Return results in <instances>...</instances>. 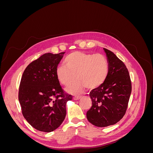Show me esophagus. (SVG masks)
Masks as SVG:
<instances>
[{"label":"esophagus","mask_w":153,"mask_h":153,"mask_svg":"<svg viewBox=\"0 0 153 153\" xmlns=\"http://www.w3.org/2000/svg\"><path fill=\"white\" fill-rule=\"evenodd\" d=\"M81 98H82L81 96H75L73 98V99L75 100H80Z\"/></svg>","instance_id":"34e87169"}]
</instances>
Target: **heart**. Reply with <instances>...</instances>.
I'll list each match as a JSON object with an SVG mask.
<instances>
[{"mask_svg": "<svg viewBox=\"0 0 153 153\" xmlns=\"http://www.w3.org/2000/svg\"><path fill=\"white\" fill-rule=\"evenodd\" d=\"M64 64L56 70L59 82L69 86L76 80V76L79 80L67 89L72 94L80 93L85 87L96 89L103 84L108 76V60L101 53L74 52L66 57Z\"/></svg>", "mask_w": 153, "mask_h": 153, "instance_id": "1", "label": "heart"}]
</instances>
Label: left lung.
I'll return each instance as SVG.
<instances>
[{"mask_svg": "<svg viewBox=\"0 0 153 153\" xmlns=\"http://www.w3.org/2000/svg\"><path fill=\"white\" fill-rule=\"evenodd\" d=\"M108 62V73L103 84L92 89V106L87 118L98 127L116 124L126 112L131 92V82L126 66L112 52L104 48Z\"/></svg>", "mask_w": 153, "mask_h": 153, "instance_id": "left-lung-1", "label": "left lung"}]
</instances>
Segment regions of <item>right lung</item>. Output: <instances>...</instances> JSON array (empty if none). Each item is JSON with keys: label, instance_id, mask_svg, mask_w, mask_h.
Listing matches in <instances>:
<instances>
[{"label": "right lung", "instance_id": "add662e5", "mask_svg": "<svg viewBox=\"0 0 153 153\" xmlns=\"http://www.w3.org/2000/svg\"><path fill=\"white\" fill-rule=\"evenodd\" d=\"M65 52L45 53L30 63L23 73L18 100L25 119L37 130L51 132L59 128L66 115L67 101L56 70Z\"/></svg>", "mask_w": 153, "mask_h": 153}]
</instances>
